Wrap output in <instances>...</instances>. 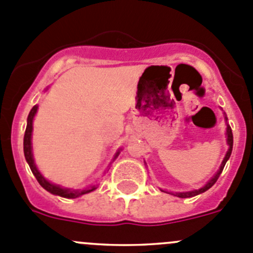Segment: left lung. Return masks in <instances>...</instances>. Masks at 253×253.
<instances>
[{"mask_svg": "<svg viewBox=\"0 0 253 253\" xmlns=\"http://www.w3.org/2000/svg\"><path fill=\"white\" fill-rule=\"evenodd\" d=\"M226 135H227V144H229V150H227L226 155H225V159L224 161H222L221 166H220V169L217 171V173L215 174L214 177L211 179V181L208 182V183L206 184L204 187H202L201 189H197V191H192V192H184V193H176L177 197H179V198H189V197H194V196H198V194L203 193V192L208 191L211 187H212L215 184V182L217 181V178H219V176L221 174L222 169H224V166L225 164H226V161L229 160L230 155H231V151H232V144H234V137H232V131H231V127L227 126L226 127Z\"/></svg>", "mask_w": 253, "mask_h": 253, "instance_id": "obj_1", "label": "left lung"}]
</instances>
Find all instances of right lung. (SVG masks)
Here are the masks:
<instances>
[{"label":"right lung","mask_w":253,"mask_h":253,"mask_svg":"<svg viewBox=\"0 0 253 253\" xmlns=\"http://www.w3.org/2000/svg\"><path fill=\"white\" fill-rule=\"evenodd\" d=\"M37 109L38 107L34 106L32 108V111L29 112L28 119H27V127H26V132H24V139H23V149H24V156H26L27 162H28L29 167H31L32 172L36 176L37 181L39 182V184L44 189H46L47 192L52 194H56V196L64 197V198H77V197L82 196V194L89 193V192L94 191L96 189V186L91 187L88 189H82V191H71V189L67 188H61L59 186H55V184L50 183L47 182L44 177L42 176L41 172L37 169L36 164H34L33 160V154H32V130H33V118L37 113Z\"/></svg>","instance_id":"add662e5"}]
</instances>
